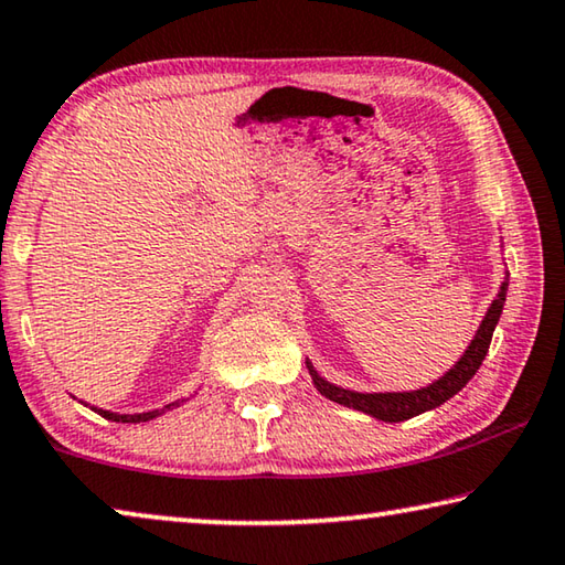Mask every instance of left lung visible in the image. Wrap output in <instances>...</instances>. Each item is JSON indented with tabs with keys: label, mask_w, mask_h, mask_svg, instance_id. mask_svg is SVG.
<instances>
[{
	"label": "left lung",
	"mask_w": 565,
	"mask_h": 565,
	"mask_svg": "<svg viewBox=\"0 0 565 565\" xmlns=\"http://www.w3.org/2000/svg\"><path fill=\"white\" fill-rule=\"evenodd\" d=\"M505 292H508V280L501 285V292H498V298L493 300L491 308H488L486 318L476 332V338L470 340L466 355L460 358L458 363L440 377V381H436L428 387H420V391H413V393H353V391H345V387H338V385H330L328 381H322V377L308 363L312 383H316L318 391L326 397H330L332 403H340L345 405V408L367 413L373 415V418L385 420V423H401V420L413 418V415L438 408V405L450 401L458 391H463L470 377L478 373V367L483 365L488 348H491V338L498 326V318H501L503 312Z\"/></svg>",
	"instance_id": "1"
}]
</instances>
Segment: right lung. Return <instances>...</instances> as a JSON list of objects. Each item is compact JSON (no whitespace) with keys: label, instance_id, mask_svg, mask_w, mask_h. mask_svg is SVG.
<instances>
[{"label":"right lung","instance_id":"add662e5","mask_svg":"<svg viewBox=\"0 0 565 565\" xmlns=\"http://www.w3.org/2000/svg\"><path fill=\"white\" fill-rule=\"evenodd\" d=\"M178 405V403H174ZM97 411V408H95ZM164 411H170V405L168 408H162V411H152V413H140V415H117V413H109V411H97L102 418H107V420H115V423H142V420H150V418H154V415H160V413H164Z\"/></svg>","mask_w":565,"mask_h":565}]
</instances>
